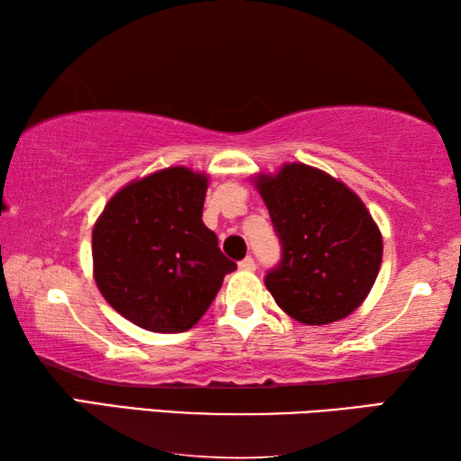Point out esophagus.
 Segmentation results:
<instances>
[{
    "mask_svg": "<svg viewBox=\"0 0 461 461\" xmlns=\"http://www.w3.org/2000/svg\"><path fill=\"white\" fill-rule=\"evenodd\" d=\"M240 268L241 270H254L256 268V262H254L252 256H246V258L240 262Z\"/></svg>",
    "mask_w": 461,
    "mask_h": 461,
    "instance_id": "esophagus-1",
    "label": "esophagus"
}]
</instances>
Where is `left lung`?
I'll return each mask as SVG.
<instances>
[{
    "label": "left lung",
    "mask_w": 461,
    "mask_h": 461,
    "mask_svg": "<svg viewBox=\"0 0 461 461\" xmlns=\"http://www.w3.org/2000/svg\"><path fill=\"white\" fill-rule=\"evenodd\" d=\"M258 191L280 241V260L264 276L276 305L305 325L360 307L382 262V236L360 197L307 165L260 176Z\"/></svg>",
    "instance_id": "8db88e82"
}]
</instances>
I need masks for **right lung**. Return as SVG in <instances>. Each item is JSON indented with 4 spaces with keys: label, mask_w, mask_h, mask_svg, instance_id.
Returning <instances> with one entry per match:
<instances>
[{
    "label": "right lung",
    "mask_w": 461,
    "mask_h": 461,
    "mask_svg": "<svg viewBox=\"0 0 461 461\" xmlns=\"http://www.w3.org/2000/svg\"><path fill=\"white\" fill-rule=\"evenodd\" d=\"M207 178L175 167L128 185L93 228L101 294L148 331L191 330L238 268L203 223Z\"/></svg>",
    "instance_id": "1"
}]
</instances>
